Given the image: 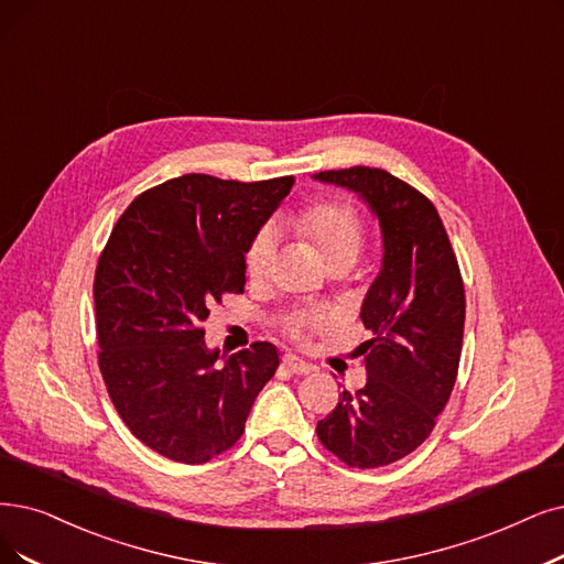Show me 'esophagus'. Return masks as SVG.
Instances as JSON below:
<instances>
[{
    "mask_svg": "<svg viewBox=\"0 0 564 564\" xmlns=\"http://www.w3.org/2000/svg\"><path fill=\"white\" fill-rule=\"evenodd\" d=\"M282 366H284L289 372H294V375H307V372L314 370V366L305 364V360L299 358L296 354H284V356H282Z\"/></svg>",
    "mask_w": 564,
    "mask_h": 564,
    "instance_id": "esophagus-1",
    "label": "esophagus"
}]
</instances>
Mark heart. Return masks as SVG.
I'll list each match as a JSON object with an SVG mask.
<instances>
[{
    "instance_id": "b5f03b06",
    "label": "heart",
    "mask_w": 564,
    "mask_h": 564,
    "mask_svg": "<svg viewBox=\"0 0 564 564\" xmlns=\"http://www.w3.org/2000/svg\"><path fill=\"white\" fill-rule=\"evenodd\" d=\"M284 227L314 247L326 268L337 263H354L366 240V227L360 215L345 200H317L284 217ZM278 257V238L270 229H261L245 252V270L252 282L270 278ZM326 319L317 314H294L286 322V333L303 340L312 330L324 328Z\"/></svg>"
}]
</instances>
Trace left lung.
Here are the masks:
<instances>
[{
    "label": "left lung",
    "mask_w": 564,
    "mask_h": 564,
    "mask_svg": "<svg viewBox=\"0 0 564 564\" xmlns=\"http://www.w3.org/2000/svg\"><path fill=\"white\" fill-rule=\"evenodd\" d=\"M314 180L364 198L384 240L381 270L360 307L375 335L356 349L368 381L340 393L317 437L349 467L391 465L427 440L454 391L465 328L460 268L431 198L400 177L351 166Z\"/></svg>",
    "instance_id": "obj_1"
}]
</instances>
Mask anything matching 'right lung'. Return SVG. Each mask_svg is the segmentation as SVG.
<instances>
[{
    "label": "right lung",
    "instance_id": "1",
    "mask_svg": "<svg viewBox=\"0 0 564 564\" xmlns=\"http://www.w3.org/2000/svg\"><path fill=\"white\" fill-rule=\"evenodd\" d=\"M294 177L238 183L187 173L131 200L95 273L99 370L120 419L152 452L200 465L245 433L275 375V345L215 366L210 307L245 291V252Z\"/></svg>",
    "mask_w": 564,
    "mask_h": 564
}]
</instances>
